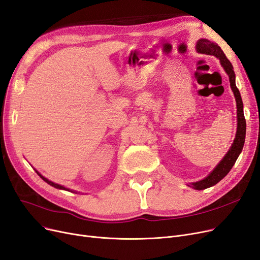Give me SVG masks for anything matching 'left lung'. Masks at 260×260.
Returning a JSON list of instances; mask_svg holds the SVG:
<instances>
[{
	"instance_id": "1",
	"label": "left lung",
	"mask_w": 260,
	"mask_h": 260,
	"mask_svg": "<svg viewBox=\"0 0 260 260\" xmlns=\"http://www.w3.org/2000/svg\"><path fill=\"white\" fill-rule=\"evenodd\" d=\"M196 50L197 52L203 53V54L214 55L219 60L220 65H222L224 71L229 77L230 88H232L234 92L236 103H237V133H236V137L232 147H230V149L228 150L225 156L222 158V160L218 162V164L215 166V168L211 171L205 179L199 180L197 182H191V183L187 184L188 186L193 187L194 189L201 190L218 183V182L228 174L230 169H232L233 166L235 165V162L239 157L240 153L242 152V149L244 146L246 122H245L244 113H243V103L241 99V94H240L236 85V75L234 72V67L226 57L223 50L220 49V47L217 44L207 40V38H200V40L197 41Z\"/></svg>"
}]
</instances>
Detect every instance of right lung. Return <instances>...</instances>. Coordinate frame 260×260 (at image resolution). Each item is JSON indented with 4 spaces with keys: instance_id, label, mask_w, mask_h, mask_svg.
<instances>
[{
    "instance_id": "1",
    "label": "right lung",
    "mask_w": 260,
    "mask_h": 260,
    "mask_svg": "<svg viewBox=\"0 0 260 260\" xmlns=\"http://www.w3.org/2000/svg\"><path fill=\"white\" fill-rule=\"evenodd\" d=\"M35 171L37 172V175L40 176L45 182H47L48 184L49 185H51V186H53V187H55V188H59V189H64V190H67V191H72V193H78V191H76V190H73V189H70V188H67V187H65V186H63V185H60V184H57V183H54V182H52V181H50V180H48L47 178H45L42 174H40V172H38L36 169H35Z\"/></svg>"
}]
</instances>
